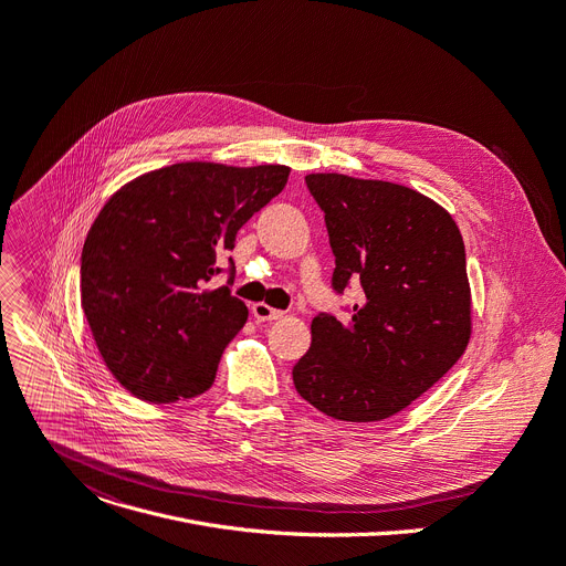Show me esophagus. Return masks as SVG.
<instances>
[{
	"mask_svg": "<svg viewBox=\"0 0 566 566\" xmlns=\"http://www.w3.org/2000/svg\"><path fill=\"white\" fill-rule=\"evenodd\" d=\"M282 316H284V312L273 310V306H269V304H264V302H256V304H252V318H254L256 323L277 321V318H282Z\"/></svg>",
	"mask_w": 566,
	"mask_h": 566,
	"instance_id": "1",
	"label": "esophagus"
}]
</instances>
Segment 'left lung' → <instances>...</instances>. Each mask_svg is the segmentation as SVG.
Returning <instances> with one entry per match:
<instances>
[{
  "label": "left lung",
  "instance_id": "obj_1",
  "mask_svg": "<svg viewBox=\"0 0 566 566\" xmlns=\"http://www.w3.org/2000/svg\"><path fill=\"white\" fill-rule=\"evenodd\" d=\"M336 256L334 293L364 300L321 312L293 366L302 399L343 422H379L427 392L468 347L472 297L455 221L416 189L343 174L306 176Z\"/></svg>",
  "mask_w": 566,
  "mask_h": 566
}]
</instances>
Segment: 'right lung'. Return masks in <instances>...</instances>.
<instances>
[{
	"mask_svg": "<svg viewBox=\"0 0 566 566\" xmlns=\"http://www.w3.org/2000/svg\"><path fill=\"white\" fill-rule=\"evenodd\" d=\"M289 167L180 163L139 176L98 212L81 254V304L115 379L153 403L214 384L221 354L248 321L221 254L275 198Z\"/></svg>",
	"mask_w": 566,
	"mask_h": 566,
	"instance_id": "1",
	"label": "right lung"
}]
</instances>
